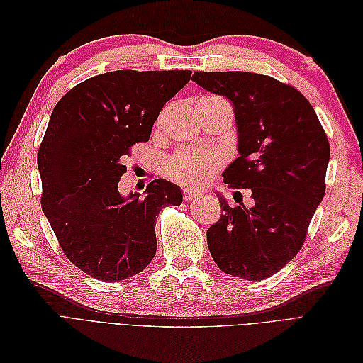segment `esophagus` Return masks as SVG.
I'll return each instance as SVG.
<instances>
[{
    "mask_svg": "<svg viewBox=\"0 0 363 363\" xmlns=\"http://www.w3.org/2000/svg\"><path fill=\"white\" fill-rule=\"evenodd\" d=\"M183 199H184V201H192V200L200 199V194H199V192H195V191H192V189H184V192H183Z\"/></svg>",
    "mask_w": 363,
    "mask_h": 363,
    "instance_id": "1",
    "label": "esophagus"
}]
</instances>
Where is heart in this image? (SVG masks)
Listing matches in <instances>:
<instances>
[{
  "label": "heart",
  "mask_w": 363,
  "mask_h": 363,
  "mask_svg": "<svg viewBox=\"0 0 363 363\" xmlns=\"http://www.w3.org/2000/svg\"><path fill=\"white\" fill-rule=\"evenodd\" d=\"M219 96H203L200 101H219ZM225 162L224 152L219 150L184 148L175 152L168 160L164 171L169 177L183 186H201L213 179Z\"/></svg>",
  "instance_id": "b5f03b06"
}]
</instances>
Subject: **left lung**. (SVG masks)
Segmentation results:
<instances>
[{
  "instance_id": "left-lung-1",
  "label": "left lung",
  "mask_w": 363,
  "mask_h": 363,
  "mask_svg": "<svg viewBox=\"0 0 363 363\" xmlns=\"http://www.w3.org/2000/svg\"><path fill=\"white\" fill-rule=\"evenodd\" d=\"M192 80L232 101L239 157L224 183L248 189L255 201L230 207L219 196L224 213L207 230L208 250L230 276L268 279L304 244L325 194L330 144L312 104L291 84L242 71H196Z\"/></svg>"
}]
</instances>
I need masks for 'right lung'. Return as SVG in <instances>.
I'll return each mask as SVG.
<instances>
[{"mask_svg":"<svg viewBox=\"0 0 363 363\" xmlns=\"http://www.w3.org/2000/svg\"><path fill=\"white\" fill-rule=\"evenodd\" d=\"M191 71H112L91 77L54 107L38 151L40 204L65 256L101 281L144 271L156 255V221L182 191L152 180L145 196L118 184L130 150L148 142L152 124Z\"/></svg>","mask_w":363,"mask_h":363,"instance_id":"1","label":"right lung"}]
</instances>
